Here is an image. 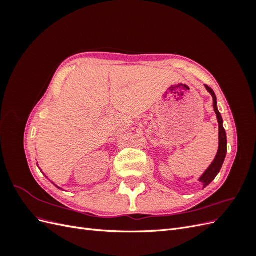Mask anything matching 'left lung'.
I'll list each match as a JSON object with an SVG mask.
<instances>
[{
	"instance_id": "left-lung-1",
	"label": "left lung",
	"mask_w": 256,
	"mask_h": 256,
	"mask_svg": "<svg viewBox=\"0 0 256 256\" xmlns=\"http://www.w3.org/2000/svg\"><path fill=\"white\" fill-rule=\"evenodd\" d=\"M205 88L209 92V94L212 96V99H214V109L216 120H218V124H219V148H218V152H216V158L212 162V164L208 166V168L204 172V174L198 178V180L203 184V188H206L207 186L214 180L216 176L219 174L220 170L223 166L224 159H226V152H228L226 132L223 128L222 116L218 110V106H216V97L214 95V92L210 88L207 86V85H205Z\"/></svg>"
}]
</instances>
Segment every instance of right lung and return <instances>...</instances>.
I'll use <instances>...</instances> for the list:
<instances>
[{"mask_svg":"<svg viewBox=\"0 0 256 256\" xmlns=\"http://www.w3.org/2000/svg\"><path fill=\"white\" fill-rule=\"evenodd\" d=\"M40 171H42V170H40ZM46 177H47V176H46ZM52 184H54V186H56V184H54V182H52ZM56 187H58V186H56ZM58 189H60V187H58Z\"/></svg>","mask_w":256,"mask_h":256,"instance_id":"1","label":"right lung"}]
</instances>
